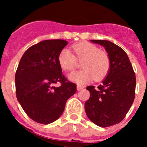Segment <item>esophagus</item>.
Here are the masks:
<instances>
[{
	"mask_svg": "<svg viewBox=\"0 0 147 147\" xmlns=\"http://www.w3.org/2000/svg\"><path fill=\"white\" fill-rule=\"evenodd\" d=\"M76 88H77V90H82L83 88H84V86H82V85H78L77 86H76Z\"/></svg>",
	"mask_w": 147,
	"mask_h": 147,
	"instance_id": "34e87169",
	"label": "esophagus"
}]
</instances>
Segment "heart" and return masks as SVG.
<instances>
[{
  "label": "heart",
  "mask_w": 147,
  "mask_h": 147,
  "mask_svg": "<svg viewBox=\"0 0 147 147\" xmlns=\"http://www.w3.org/2000/svg\"><path fill=\"white\" fill-rule=\"evenodd\" d=\"M74 55L64 49L58 56V62L62 69L71 71L77 65V60L82 62L83 70L74 71L68 75V79L78 85H84L91 81L103 79L108 74L110 59L108 54L88 42H80L72 46Z\"/></svg>",
  "instance_id": "b5f03b06"
}]
</instances>
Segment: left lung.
Returning <instances> with one entry per match:
<instances>
[{"label":"left lung","mask_w":147,"mask_h":147,"mask_svg":"<svg viewBox=\"0 0 147 147\" xmlns=\"http://www.w3.org/2000/svg\"><path fill=\"white\" fill-rule=\"evenodd\" d=\"M103 46L110 59L107 77L99 86H88L90 96L85 102L88 119L101 127L119 124L135 98L136 78L129 57L121 48L108 40H91Z\"/></svg>","instance_id":"obj_1"}]
</instances>
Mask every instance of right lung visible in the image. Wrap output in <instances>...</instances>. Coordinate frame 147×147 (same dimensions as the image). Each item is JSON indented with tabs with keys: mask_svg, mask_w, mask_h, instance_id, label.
<instances>
[{
	"mask_svg": "<svg viewBox=\"0 0 147 147\" xmlns=\"http://www.w3.org/2000/svg\"><path fill=\"white\" fill-rule=\"evenodd\" d=\"M66 40H46L32 45L23 54L15 74L16 96L28 117L49 124L59 119L76 85L62 74L58 56ZM60 82L56 88L54 85Z\"/></svg>",
	"mask_w": 147,
	"mask_h": 147,
	"instance_id": "right-lung-1",
	"label": "right lung"
}]
</instances>
